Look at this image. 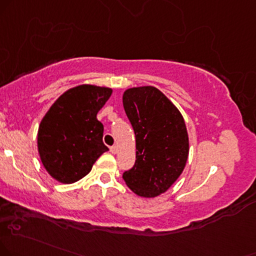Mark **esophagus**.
I'll use <instances>...</instances> for the list:
<instances>
[{
    "label": "esophagus",
    "mask_w": 256,
    "mask_h": 256,
    "mask_svg": "<svg viewBox=\"0 0 256 256\" xmlns=\"http://www.w3.org/2000/svg\"><path fill=\"white\" fill-rule=\"evenodd\" d=\"M110 152H112V154H116L118 152V146H112L110 147Z\"/></svg>",
    "instance_id": "34e87169"
}]
</instances>
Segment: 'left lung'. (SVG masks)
I'll return each instance as SVG.
<instances>
[{
  "label": "left lung",
  "instance_id": "8db88e82",
  "mask_svg": "<svg viewBox=\"0 0 256 256\" xmlns=\"http://www.w3.org/2000/svg\"><path fill=\"white\" fill-rule=\"evenodd\" d=\"M122 100L136 141V160L123 179L135 194L154 198L168 190L184 171L188 158L185 121L154 86L130 88Z\"/></svg>",
  "mask_w": 256,
  "mask_h": 256
}]
</instances>
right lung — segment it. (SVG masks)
Listing matches in <instances>:
<instances>
[{
	"label": "right lung",
	"instance_id": "add662e5",
	"mask_svg": "<svg viewBox=\"0 0 256 256\" xmlns=\"http://www.w3.org/2000/svg\"><path fill=\"white\" fill-rule=\"evenodd\" d=\"M112 89L83 84L65 91L41 120L38 150L48 174L62 184L78 182L106 152L97 120Z\"/></svg>",
	"mask_w": 256,
	"mask_h": 256
}]
</instances>
